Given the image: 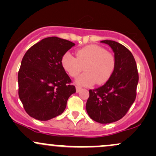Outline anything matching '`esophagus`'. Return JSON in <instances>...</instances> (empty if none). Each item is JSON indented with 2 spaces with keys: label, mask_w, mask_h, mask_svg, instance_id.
I'll use <instances>...</instances> for the list:
<instances>
[{
  "label": "esophagus",
  "mask_w": 156,
  "mask_h": 156,
  "mask_svg": "<svg viewBox=\"0 0 156 156\" xmlns=\"http://www.w3.org/2000/svg\"><path fill=\"white\" fill-rule=\"evenodd\" d=\"M81 89H82L81 87H78V86H77V87H76V92H79L81 90Z\"/></svg>",
  "instance_id": "34e87169"
}]
</instances>
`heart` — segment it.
I'll use <instances>...</instances> for the list:
<instances>
[{"instance_id":"obj_1","label":"heart","mask_w":156,"mask_h":156,"mask_svg":"<svg viewBox=\"0 0 156 156\" xmlns=\"http://www.w3.org/2000/svg\"><path fill=\"white\" fill-rule=\"evenodd\" d=\"M76 57L67 52L61 58V64L69 76H78L83 70L85 73L76 80L80 86L89 87L94 83L102 85L112 78L115 70L116 59L114 55L97 44H89L78 50Z\"/></svg>"}]
</instances>
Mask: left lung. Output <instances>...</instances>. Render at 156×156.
Instances as JSON below:
<instances>
[{"mask_svg":"<svg viewBox=\"0 0 156 156\" xmlns=\"http://www.w3.org/2000/svg\"><path fill=\"white\" fill-rule=\"evenodd\" d=\"M101 42L108 44L114 53L115 70L104 85L89 90L86 109L93 120L108 124L122 119L135 101L139 74L133 55L128 48L115 41Z\"/></svg>","mask_w":156,"mask_h":156,"instance_id":"left-lung-1","label":"left lung"}]
</instances>
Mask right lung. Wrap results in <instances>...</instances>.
I'll return each instance as SVG.
<instances>
[{
	"mask_svg": "<svg viewBox=\"0 0 156 156\" xmlns=\"http://www.w3.org/2000/svg\"><path fill=\"white\" fill-rule=\"evenodd\" d=\"M76 44L47 37L27 51L18 73L19 98L30 117L47 121L65 110L76 87L61 64L64 53Z\"/></svg>",
	"mask_w": 156,
	"mask_h": 156,
	"instance_id": "right-lung-1",
	"label": "right lung"
}]
</instances>
